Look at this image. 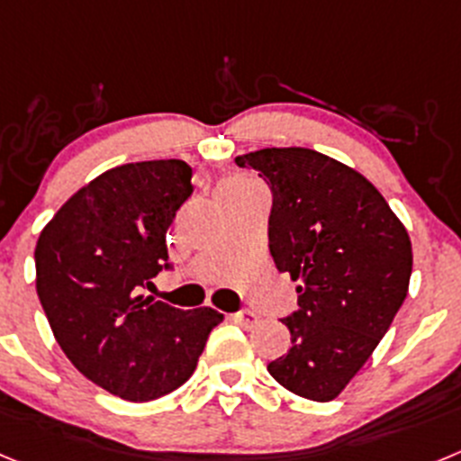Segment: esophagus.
<instances>
[{"mask_svg":"<svg viewBox=\"0 0 461 461\" xmlns=\"http://www.w3.org/2000/svg\"><path fill=\"white\" fill-rule=\"evenodd\" d=\"M233 321L242 325V328H254V325L260 321V316L256 312H251V309H242V312L233 313Z\"/></svg>","mask_w":461,"mask_h":461,"instance_id":"34e87169","label":"esophagus"}]
</instances>
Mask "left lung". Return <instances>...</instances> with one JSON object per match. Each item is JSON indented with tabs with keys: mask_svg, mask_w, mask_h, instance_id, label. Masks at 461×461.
Returning <instances> with one entry per match:
<instances>
[{
	"mask_svg": "<svg viewBox=\"0 0 461 461\" xmlns=\"http://www.w3.org/2000/svg\"><path fill=\"white\" fill-rule=\"evenodd\" d=\"M272 191L270 254L297 286L276 383L312 402L348 385L388 332L409 293L413 251L404 223L357 170L307 148H266L235 158Z\"/></svg>",
	"mask_w": 461,
	"mask_h": 461,
	"instance_id": "left-lung-1",
	"label": "left lung"
}]
</instances>
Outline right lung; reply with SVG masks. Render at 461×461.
Here are the masks:
<instances>
[{
    "mask_svg": "<svg viewBox=\"0 0 461 461\" xmlns=\"http://www.w3.org/2000/svg\"><path fill=\"white\" fill-rule=\"evenodd\" d=\"M194 194L180 158L105 170L59 207L36 242V293L83 376L129 402L177 390L223 313L140 295L168 270L166 230Z\"/></svg>",
    "mask_w": 461,
    "mask_h": 461,
    "instance_id": "right-lung-1",
    "label": "right lung"
}]
</instances>
